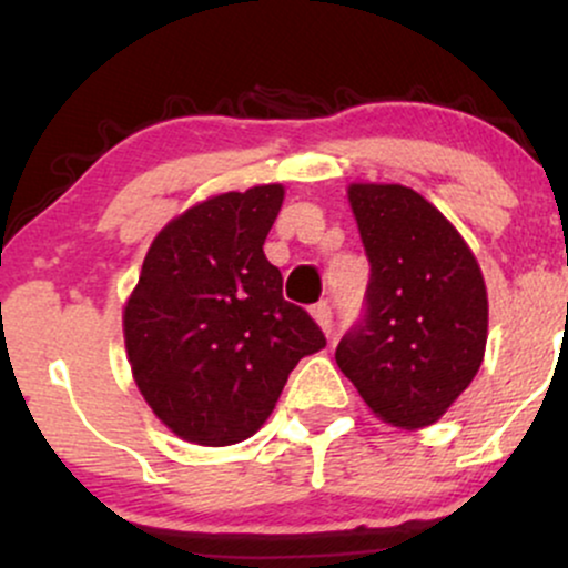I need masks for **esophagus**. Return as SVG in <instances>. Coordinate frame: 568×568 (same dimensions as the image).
<instances>
[{"mask_svg":"<svg viewBox=\"0 0 568 568\" xmlns=\"http://www.w3.org/2000/svg\"><path fill=\"white\" fill-rule=\"evenodd\" d=\"M312 317H315V323L321 325L323 334L331 336V323H334V321H331V317H334V315H331V306L325 302L315 304V306H312Z\"/></svg>","mask_w":568,"mask_h":568,"instance_id":"obj_1","label":"esophagus"}]
</instances>
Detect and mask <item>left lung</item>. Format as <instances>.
Masks as SVG:
<instances>
[{
    "label": "left lung",
    "mask_w": 568,
    "mask_h": 568,
    "mask_svg": "<svg viewBox=\"0 0 568 568\" xmlns=\"http://www.w3.org/2000/svg\"><path fill=\"white\" fill-rule=\"evenodd\" d=\"M371 262L366 315L336 363L387 425H435L484 363L488 296L478 258L433 202L400 184H349Z\"/></svg>",
    "instance_id": "1"
}]
</instances>
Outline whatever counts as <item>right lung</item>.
Returning <instances> with one entry per match:
<instances>
[{
  "mask_svg": "<svg viewBox=\"0 0 568 568\" xmlns=\"http://www.w3.org/2000/svg\"><path fill=\"white\" fill-rule=\"evenodd\" d=\"M283 197V184H262L186 207L152 240L125 302L135 387L162 425L197 446L258 433L296 363L325 347L264 256Z\"/></svg>",
  "mask_w": 568,
  "mask_h": 568,
  "instance_id": "add662e5",
  "label": "right lung"
}]
</instances>
